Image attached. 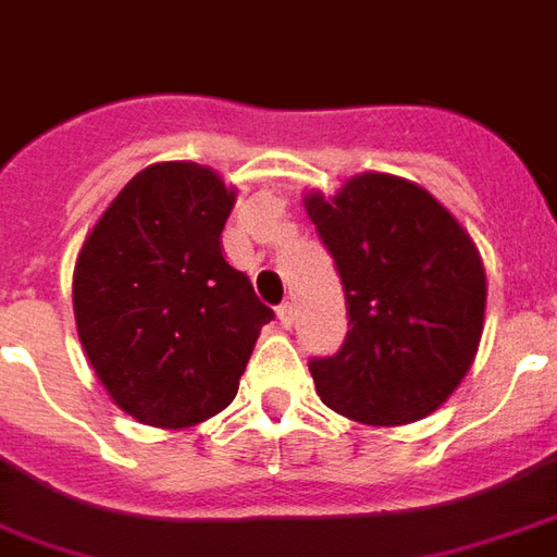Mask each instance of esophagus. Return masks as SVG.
<instances>
[{"label":"esophagus","mask_w":557,"mask_h":557,"mask_svg":"<svg viewBox=\"0 0 557 557\" xmlns=\"http://www.w3.org/2000/svg\"><path fill=\"white\" fill-rule=\"evenodd\" d=\"M277 318H280V324L288 330V326L295 324V304H292V300H283V304L277 307Z\"/></svg>","instance_id":"1"}]
</instances>
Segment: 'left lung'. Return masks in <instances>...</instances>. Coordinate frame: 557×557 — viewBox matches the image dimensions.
<instances>
[{
  "label": "left lung",
  "instance_id": "left-lung-1",
  "mask_svg": "<svg viewBox=\"0 0 557 557\" xmlns=\"http://www.w3.org/2000/svg\"><path fill=\"white\" fill-rule=\"evenodd\" d=\"M333 253L350 330L312 359L318 397L368 426H403L447 403L476 359L487 280L476 242L423 186L364 172L304 195Z\"/></svg>",
  "mask_w": 557,
  "mask_h": 557
}]
</instances>
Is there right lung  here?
Segmentation results:
<instances>
[{"label":"right lung","instance_id":"1","mask_svg":"<svg viewBox=\"0 0 557 557\" xmlns=\"http://www.w3.org/2000/svg\"><path fill=\"white\" fill-rule=\"evenodd\" d=\"M236 189L207 165L143 169L101 212L72 274L84 354L110 400L146 426L186 430L227 409L271 312L227 265Z\"/></svg>","mask_w":557,"mask_h":557}]
</instances>
